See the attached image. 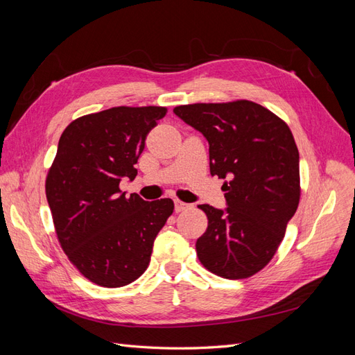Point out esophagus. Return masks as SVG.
<instances>
[{"label": "esophagus", "instance_id": "esophagus-1", "mask_svg": "<svg viewBox=\"0 0 355 355\" xmlns=\"http://www.w3.org/2000/svg\"><path fill=\"white\" fill-rule=\"evenodd\" d=\"M189 207V204H187V202H184V201H175V211L176 213H179V211H184L185 209H188Z\"/></svg>", "mask_w": 355, "mask_h": 355}]
</instances>
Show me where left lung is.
Segmentation results:
<instances>
[{
    "label": "left lung",
    "mask_w": 355,
    "mask_h": 355,
    "mask_svg": "<svg viewBox=\"0 0 355 355\" xmlns=\"http://www.w3.org/2000/svg\"><path fill=\"white\" fill-rule=\"evenodd\" d=\"M173 112L209 142L210 175L225 180L227 209L198 206L207 230L196 249L206 270L230 280L252 277L283 241L300 197L299 151L288 125L250 101L192 103Z\"/></svg>",
    "instance_id": "8db88e82"
}]
</instances>
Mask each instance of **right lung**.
I'll return each mask as SVG.
<instances>
[{"mask_svg":"<svg viewBox=\"0 0 355 355\" xmlns=\"http://www.w3.org/2000/svg\"><path fill=\"white\" fill-rule=\"evenodd\" d=\"M163 106H116L73 120L63 130L46 179L58 240L92 283L123 287L141 277L153 244L173 213L170 198L145 201L121 192L133 180L148 133Z\"/></svg>","mask_w":355,"mask_h":355,"instance_id":"obj_1","label":"right lung"}]
</instances>
